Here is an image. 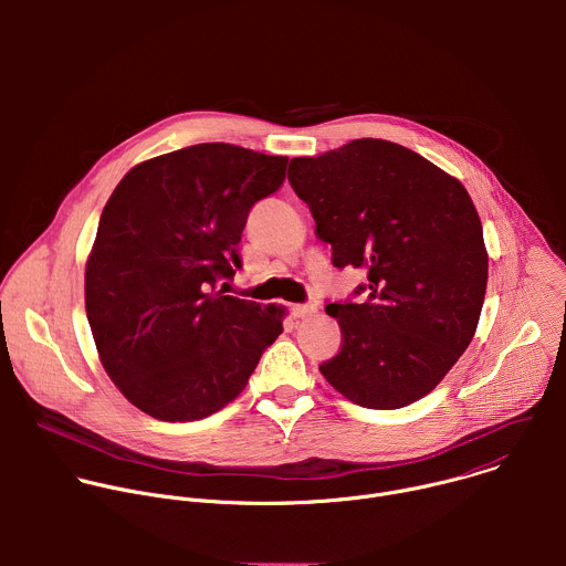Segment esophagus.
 Masks as SVG:
<instances>
[{
  "label": "esophagus",
  "instance_id": "obj_1",
  "mask_svg": "<svg viewBox=\"0 0 566 566\" xmlns=\"http://www.w3.org/2000/svg\"><path fill=\"white\" fill-rule=\"evenodd\" d=\"M291 311H293L295 317H302V319H304V317L315 315V313H317V306H315V304H293Z\"/></svg>",
  "mask_w": 566,
  "mask_h": 566
}]
</instances>
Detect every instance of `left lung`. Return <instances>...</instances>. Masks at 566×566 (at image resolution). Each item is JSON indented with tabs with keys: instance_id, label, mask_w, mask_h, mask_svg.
<instances>
[{
	"instance_id": "left-lung-1",
	"label": "left lung",
	"mask_w": 566,
	"mask_h": 566,
	"mask_svg": "<svg viewBox=\"0 0 566 566\" xmlns=\"http://www.w3.org/2000/svg\"><path fill=\"white\" fill-rule=\"evenodd\" d=\"M289 184L308 206L334 266L363 269L360 302H332L340 352L319 365L345 398L398 410L430 394L468 349L489 282V253L465 188L421 154L358 138L300 156Z\"/></svg>"
}]
</instances>
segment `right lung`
Wrapping results in <instances>:
<instances>
[{
    "instance_id": "add662e5",
    "label": "right lung",
    "mask_w": 566,
    "mask_h": 566,
    "mask_svg": "<svg viewBox=\"0 0 566 566\" xmlns=\"http://www.w3.org/2000/svg\"><path fill=\"white\" fill-rule=\"evenodd\" d=\"M286 156L199 143L143 160L112 192L85 271L101 363L158 421L206 419L247 387L282 334L284 308L217 291L241 269L251 208L286 177Z\"/></svg>"
}]
</instances>
